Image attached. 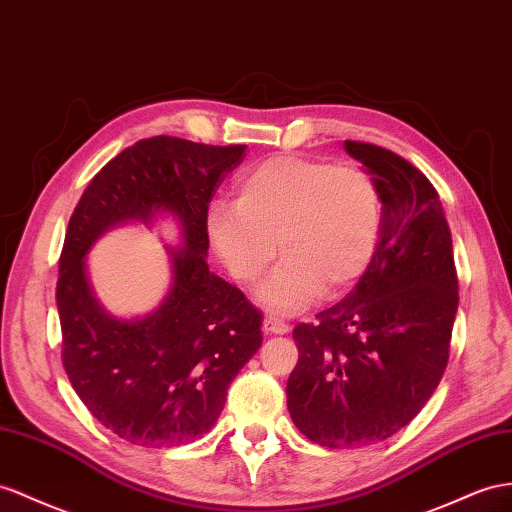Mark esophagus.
<instances>
[{
	"mask_svg": "<svg viewBox=\"0 0 512 512\" xmlns=\"http://www.w3.org/2000/svg\"><path fill=\"white\" fill-rule=\"evenodd\" d=\"M264 331L272 333V335H283V333L290 331V326H287V322L277 318V316H266L264 318Z\"/></svg>",
	"mask_w": 512,
	"mask_h": 512,
	"instance_id": "esophagus-1",
	"label": "esophagus"
}]
</instances>
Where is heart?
Masks as SVG:
<instances>
[{"instance_id":"obj_1","label":"heart","mask_w":512,"mask_h":512,"mask_svg":"<svg viewBox=\"0 0 512 512\" xmlns=\"http://www.w3.org/2000/svg\"><path fill=\"white\" fill-rule=\"evenodd\" d=\"M207 233L229 272L246 285L264 277L281 251L285 259L259 298L290 313L322 292H344L370 266L381 235V194L363 168L274 155L240 175L235 205L212 203Z\"/></svg>"}]
</instances>
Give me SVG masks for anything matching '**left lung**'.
<instances>
[{
    "instance_id": "8db88e82",
    "label": "left lung",
    "mask_w": 512,
    "mask_h": 512,
    "mask_svg": "<svg viewBox=\"0 0 512 512\" xmlns=\"http://www.w3.org/2000/svg\"><path fill=\"white\" fill-rule=\"evenodd\" d=\"M344 149L381 194V238L355 290L294 326L298 363L285 389L296 428L326 448L378 443L424 409L448 365L458 309L435 186L389 149L359 140Z\"/></svg>"
}]
</instances>
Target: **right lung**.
Here are the masks:
<instances>
[{"label": "right lung", "instance_id": "1", "mask_svg": "<svg viewBox=\"0 0 512 512\" xmlns=\"http://www.w3.org/2000/svg\"><path fill=\"white\" fill-rule=\"evenodd\" d=\"M244 151L175 136L138 140L90 179L71 214L56 285L64 372L95 419L142 448L209 432L264 339L261 311L205 261L209 203ZM157 211L182 227L174 287L151 317L116 321L89 292L83 257L106 228Z\"/></svg>", "mask_w": 512, "mask_h": 512}]
</instances>
